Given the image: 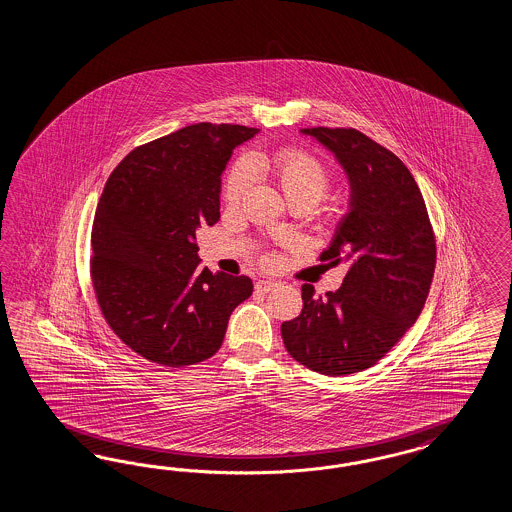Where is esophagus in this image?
Instances as JSON below:
<instances>
[{
    "instance_id": "obj_1",
    "label": "esophagus",
    "mask_w": 512,
    "mask_h": 512,
    "mask_svg": "<svg viewBox=\"0 0 512 512\" xmlns=\"http://www.w3.org/2000/svg\"><path fill=\"white\" fill-rule=\"evenodd\" d=\"M255 287H257L259 291H263V293H268V291H272V289H276V287H278V281H272V279H259Z\"/></svg>"
}]
</instances>
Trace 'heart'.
Returning a JSON list of instances; mask_svg holds the SVG:
<instances>
[{"label":"heart","instance_id":"obj_1","mask_svg":"<svg viewBox=\"0 0 512 512\" xmlns=\"http://www.w3.org/2000/svg\"><path fill=\"white\" fill-rule=\"evenodd\" d=\"M268 171L278 182L281 191L291 204L302 202L313 206L325 197L332 184V172L325 163L302 148H281L266 163ZM253 182V167L248 157H240L227 172L221 195L225 202L240 201ZM336 208H328V219L336 216ZM270 261V259H266Z\"/></svg>","mask_w":512,"mask_h":512}]
</instances>
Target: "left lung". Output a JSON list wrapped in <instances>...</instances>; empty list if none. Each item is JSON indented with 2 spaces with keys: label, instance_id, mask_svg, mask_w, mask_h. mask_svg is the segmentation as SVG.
I'll list each match as a JSON object with an SVG mask.
<instances>
[{
  "label": "left lung",
  "instance_id": "obj_1",
  "mask_svg": "<svg viewBox=\"0 0 512 512\" xmlns=\"http://www.w3.org/2000/svg\"><path fill=\"white\" fill-rule=\"evenodd\" d=\"M332 150L351 182V212L319 261L349 266L340 289L281 325L289 355L323 375L372 368L415 325L435 270V233L402 159L353 127L302 129Z\"/></svg>",
  "mask_w": 512,
  "mask_h": 512
}]
</instances>
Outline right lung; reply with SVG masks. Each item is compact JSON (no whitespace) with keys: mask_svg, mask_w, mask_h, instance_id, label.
<instances>
[{"mask_svg":"<svg viewBox=\"0 0 512 512\" xmlns=\"http://www.w3.org/2000/svg\"><path fill=\"white\" fill-rule=\"evenodd\" d=\"M257 133L193 124L146 142L110 174L92 227L90 276L112 332L140 357L182 368L216 355L248 276L202 268L195 231L219 221L221 172Z\"/></svg>","mask_w":512,"mask_h":512,"instance_id":"obj_1","label":"right lung"}]
</instances>
